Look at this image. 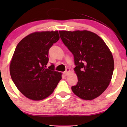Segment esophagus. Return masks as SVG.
Masks as SVG:
<instances>
[{"instance_id": "obj_1", "label": "esophagus", "mask_w": 127, "mask_h": 127, "mask_svg": "<svg viewBox=\"0 0 127 127\" xmlns=\"http://www.w3.org/2000/svg\"><path fill=\"white\" fill-rule=\"evenodd\" d=\"M69 72H70V69H69V68H66V71H65V72H64L63 73V74H64V76H68V75L69 74Z\"/></svg>"}]
</instances>
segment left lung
I'll use <instances>...</instances> for the list:
<instances>
[{"label": "left lung", "instance_id": "1", "mask_svg": "<svg viewBox=\"0 0 127 127\" xmlns=\"http://www.w3.org/2000/svg\"><path fill=\"white\" fill-rule=\"evenodd\" d=\"M59 34L74 57L78 82L72 87V91L83 100L97 97L112 78L114 62L110 50L104 40L92 32L60 31Z\"/></svg>", "mask_w": 127, "mask_h": 127}]
</instances>
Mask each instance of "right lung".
<instances>
[{
	"label": "right lung",
	"mask_w": 127,
	"mask_h": 127,
	"mask_svg": "<svg viewBox=\"0 0 127 127\" xmlns=\"http://www.w3.org/2000/svg\"><path fill=\"white\" fill-rule=\"evenodd\" d=\"M59 39L58 31L36 32L16 46L10 64V76L19 91L30 99L48 97L62 79V73L55 71L54 64L46 68L49 49Z\"/></svg>",
	"instance_id": "obj_1"
}]
</instances>
